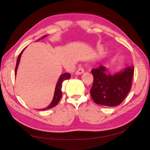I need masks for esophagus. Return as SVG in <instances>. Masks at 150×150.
Segmentation results:
<instances>
[{
    "label": "esophagus",
    "mask_w": 150,
    "mask_h": 150,
    "mask_svg": "<svg viewBox=\"0 0 150 150\" xmlns=\"http://www.w3.org/2000/svg\"><path fill=\"white\" fill-rule=\"evenodd\" d=\"M83 72H84V70H83L82 67H80L77 69V71L76 72H75V74L77 75H81V74H82Z\"/></svg>",
    "instance_id": "1"
}]
</instances>
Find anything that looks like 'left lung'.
I'll list each match as a JSON object with an SVG mask.
<instances>
[{
  "label": "left lung",
  "instance_id": "left-lung-1",
  "mask_svg": "<svg viewBox=\"0 0 150 150\" xmlns=\"http://www.w3.org/2000/svg\"><path fill=\"white\" fill-rule=\"evenodd\" d=\"M93 83L91 95L97 104L114 107L120 104L132 86L134 67H128L114 75L106 73V69L99 66L91 70Z\"/></svg>",
  "mask_w": 150,
  "mask_h": 150
}]
</instances>
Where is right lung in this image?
Returning <instances> with one entry per match:
<instances>
[{
  "mask_svg": "<svg viewBox=\"0 0 150 150\" xmlns=\"http://www.w3.org/2000/svg\"><path fill=\"white\" fill-rule=\"evenodd\" d=\"M46 36H47V35H45V36H43L42 38H41V39L44 38H45ZM39 40H40V39H39ZM24 50H25V49H24L23 51H21V53H20L19 56L18 57L17 62H16V69H15V75H16V72H17L18 67V64H19V62H20V59H21V55H22V53H23V52ZM70 77H71V75H70L69 73H64V74H62V75H61V76L59 77L58 81H57L56 86H55L54 96H53V100H52L51 103H50V105H49V106L47 107V108H45L42 109V110H45L50 109V108H51L55 107V105H56L57 103H58L59 101L60 100V99H61V97H62V82L64 80H66V79H69Z\"/></svg>",
  "mask_w": 150,
  "mask_h": 150,
  "instance_id": "right-lung-1",
  "label": "right lung"
}]
</instances>
